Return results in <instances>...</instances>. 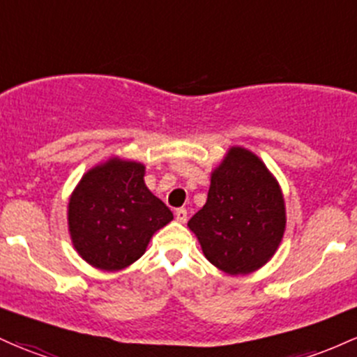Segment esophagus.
Wrapping results in <instances>:
<instances>
[{
	"instance_id": "1",
	"label": "esophagus",
	"mask_w": 357,
	"mask_h": 357,
	"mask_svg": "<svg viewBox=\"0 0 357 357\" xmlns=\"http://www.w3.org/2000/svg\"><path fill=\"white\" fill-rule=\"evenodd\" d=\"M176 220L185 223L188 220V210L186 208H178V210H176Z\"/></svg>"
}]
</instances>
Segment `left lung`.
I'll return each mask as SVG.
<instances>
[{
	"instance_id": "obj_1",
	"label": "left lung",
	"mask_w": 357,
	"mask_h": 357,
	"mask_svg": "<svg viewBox=\"0 0 357 357\" xmlns=\"http://www.w3.org/2000/svg\"><path fill=\"white\" fill-rule=\"evenodd\" d=\"M284 223L276 179L252 152L232 147L211 174L205 206L188 227L211 264L229 274H248L271 259Z\"/></svg>"
}]
</instances>
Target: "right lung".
<instances>
[{"instance_id": "right-lung-1", "label": "right lung", "mask_w": 357, "mask_h": 357, "mask_svg": "<svg viewBox=\"0 0 357 357\" xmlns=\"http://www.w3.org/2000/svg\"><path fill=\"white\" fill-rule=\"evenodd\" d=\"M146 167L112 159L86 172L69 199V232L86 262L119 271L146 252L172 211L144 183Z\"/></svg>"}]
</instances>
